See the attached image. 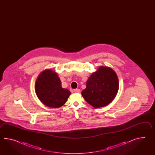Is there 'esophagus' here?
<instances>
[{"mask_svg":"<svg viewBox=\"0 0 155 155\" xmlns=\"http://www.w3.org/2000/svg\"><path fill=\"white\" fill-rule=\"evenodd\" d=\"M74 91L75 92H76V93H80V90L79 89H74Z\"/></svg>","mask_w":155,"mask_h":155,"instance_id":"esophagus-1","label":"esophagus"}]
</instances>
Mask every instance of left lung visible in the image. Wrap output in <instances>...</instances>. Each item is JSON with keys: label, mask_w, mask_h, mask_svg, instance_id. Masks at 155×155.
<instances>
[{"label": "left lung", "mask_w": 155, "mask_h": 155, "mask_svg": "<svg viewBox=\"0 0 155 155\" xmlns=\"http://www.w3.org/2000/svg\"><path fill=\"white\" fill-rule=\"evenodd\" d=\"M119 87L118 77L115 71L107 66H101L89 77L81 95L90 105L99 108L112 102Z\"/></svg>", "instance_id": "obj_1"}]
</instances>
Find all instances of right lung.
Masks as SVG:
<instances>
[{"label":"right lung","instance_id":"obj_1","mask_svg":"<svg viewBox=\"0 0 155 155\" xmlns=\"http://www.w3.org/2000/svg\"><path fill=\"white\" fill-rule=\"evenodd\" d=\"M35 90L40 101L52 108L64 105L71 95L69 90L61 87V80L57 73L50 69L45 70L39 75Z\"/></svg>","mask_w":155,"mask_h":155}]
</instances>
